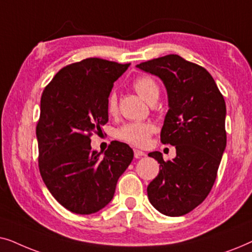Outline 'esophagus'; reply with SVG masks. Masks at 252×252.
<instances>
[{
	"instance_id": "1",
	"label": "esophagus",
	"mask_w": 252,
	"mask_h": 252,
	"mask_svg": "<svg viewBox=\"0 0 252 252\" xmlns=\"http://www.w3.org/2000/svg\"><path fill=\"white\" fill-rule=\"evenodd\" d=\"M143 156H146V153H143V151H141V150L134 149V157H135V158H141V157H143Z\"/></svg>"
}]
</instances>
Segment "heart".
<instances>
[{
	"label": "heart",
	"instance_id": "1",
	"mask_svg": "<svg viewBox=\"0 0 252 252\" xmlns=\"http://www.w3.org/2000/svg\"><path fill=\"white\" fill-rule=\"evenodd\" d=\"M133 87L143 99L148 103L156 102L159 97L160 88L157 81L150 75H140L133 81ZM106 110L111 116H115L118 111V103L115 93H110L106 99ZM155 126L147 122L127 123L120 126L116 130L115 136L123 142L128 143L134 147H144L149 142L150 136L155 133Z\"/></svg>",
	"mask_w": 252,
	"mask_h": 252
}]
</instances>
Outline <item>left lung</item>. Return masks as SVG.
I'll list each match as a JSON object with an SVG mask.
<instances>
[{
	"label": "left lung",
	"instance_id": "obj_1",
	"mask_svg": "<svg viewBox=\"0 0 252 252\" xmlns=\"http://www.w3.org/2000/svg\"><path fill=\"white\" fill-rule=\"evenodd\" d=\"M157 75L167 91L168 111L160 132L164 144L175 146L177 157L164 160L159 151L148 156L159 163V173L147 188L160 213L184 216L211 191L226 148V104L211 74L179 55L137 64Z\"/></svg>",
	"mask_w": 252,
	"mask_h": 252
}]
</instances>
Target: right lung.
<instances>
[{
    "label": "right lung",
    "mask_w": 252,
    "mask_h": 252,
    "mask_svg": "<svg viewBox=\"0 0 252 252\" xmlns=\"http://www.w3.org/2000/svg\"><path fill=\"white\" fill-rule=\"evenodd\" d=\"M101 58H86L62 68L41 96L36 125L39 168L56 201L78 215L108 205L117 181L134 153L112 141L102 156L93 151L91 136L109 120L106 99L113 82L128 68Z\"/></svg>",
    "instance_id": "add662e5"
}]
</instances>
